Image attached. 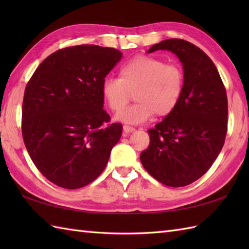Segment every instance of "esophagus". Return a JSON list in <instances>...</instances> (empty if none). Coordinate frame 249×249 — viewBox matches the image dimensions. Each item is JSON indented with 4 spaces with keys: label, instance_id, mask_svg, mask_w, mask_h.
Returning a JSON list of instances; mask_svg holds the SVG:
<instances>
[{
    "label": "esophagus",
    "instance_id": "obj_1",
    "mask_svg": "<svg viewBox=\"0 0 249 249\" xmlns=\"http://www.w3.org/2000/svg\"><path fill=\"white\" fill-rule=\"evenodd\" d=\"M123 130H124V136H127L128 134H130V133H133V131H135L136 128L133 127V126L124 125V126H123Z\"/></svg>",
    "mask_w": 249,
    "mask_h": 249
}]
</instances>
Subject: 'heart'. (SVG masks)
Here are the masks:
<instances>
[{"instance_id": "1", "label": "heart", "mask_w": 249, "mask_h": 249, "mask_svg": "<svg viewBox=\"0 0 249 249\" xmlns=\"http://www.w3.org/2000/svg\"><path fill=\"white\" fill-rule=\"evenodd\" d=\"M185 86L183 68L160 57L138 55L120 67L119 78H107L102 84V95L107 107L119 112L135 91L137 103L116 115L127 124H140L158 116L171 114L182 98Z\"/></svg>"}]
</instances>
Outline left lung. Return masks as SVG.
Returning a JSON list of instances; mask_svg holds the SVG:
<instances>
[{
    "instance_id": "left-lung-1",
    "label": "left lung",
    "mask_w": 249,
    "mask_h": 249,
    "mask_svg": "<svg viewBox=\"0 0 249 249\" xmlns=\"http://www.w3.org/2000/svg\"><path fill=\"white\" fill-rule=\"evenodd\" d=\"M156 50H169L178 57L185 86L173 112L147 130L150 145L141 153L140 160L158 182L182 187L202 177L223 149L228 99L217 68L199 47L171 38L147 52Z\"/></svg>"
}]
</instances>
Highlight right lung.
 <instances>
[{
	"mask_svg": "<svg viewBox=\"0 0 249 249\" xmlns=\"http://www.w3.org/2000/svg\"><path fill=\"white\" fill-rule=\"evenodd\" d=\"M122 52L96 45L50 54L25 87L21 129L32 161L57 186L81 188L107 166L122 136L103 109L102 84Z\"/></svg>",
	"mask_w": 249,
	"mask_h": 249,
	"instance_id": "obj_1",
	"label": "right lung"
}]
</instances>
